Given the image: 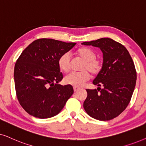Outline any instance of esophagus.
Segmentation results:
<instances>
[{"instance_id": "obj_1", "label": "esophagus", "mask_w": 146, "mask_h": 146, "mask_svg": "<svg viewBox=\"0 0 146 146\" xmlns=\"http://www.w3.org/2000/svg\"><path fill=\"white\" fill-rule=\"evenodd\" d=\"M80 89L79 87H73V90L74 91H77V90H79V89Z\"/></svg>"}]
</instances>
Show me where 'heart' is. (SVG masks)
Listing matches in <instances>:
<instances>
[{"instance_id": "obj_1", "label": "heart", "mask_w": 146, "mask_h": 146, "mask_svg": "<svg viewBox=\"0 0 146 146\" xmlns=\"http://www.w3.org/2000/svg\"><path fill=\"white\" fill-rule=\"evenodd\" d=\"M75 55L83 61L81 66L82 71L69 73L64 78V81L67 85L80 87L90 78L89 71L93 75H96L100 73L103 67V62L96 58V53L92 48L87 46L79 48L75 51ZM71 57L69 53H64L60 56L58 59V67L60 71L67 73L71 69Z\"/></svg>"}]
</instances>
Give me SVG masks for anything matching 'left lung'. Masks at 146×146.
<instances>
[{
	"label": "left lung",
	"instance_id": "obj_1",
	"mask_svg": "<svg viewBox=\"0 0 146 146\" xmlns=\"http://www.w3.org/2000/svg\"><path fill=\"white\" fill-rule=\"evenodd\" d=\"M82 44L100 48L104 57L102 69L93 81L98 89H87L83 108L94 119H113L127 108L135 89L137 73L133 60L127 48L111 38H102Z\"/></svg>",
	"mask_w": 146,
	"mask_h": 146
}]
</instances>
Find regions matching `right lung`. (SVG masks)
Returning a JSON list of instances; mask_svg holds the SVG:
<instances>
[{
    "label": "right lung",
    "instance_id": "obj_1",
    "mask_svg": "<svg viewBox=\"0 0 146 146\" xmlns=\"http://www.w3.org/2000/svg\"><path fill=\"white\" fill-rule=\"evenodd\" d=\"M76 43L38 38L22 52L15 63V90L22 108L35 117L57 115L73 93L71 85L58 84L63 74L58 59Z\"/></svg>",
    "mask_w": 146,
    "mask_h": 146
}]
</instances>
